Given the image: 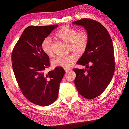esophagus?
<instances>
[{
	"label": "esophagus",
	"mask_w": 129,
	"mask_h": 129,
	"mask_svg": "<svg viewBox=\"0 0 129 129\" xmlns=\"http://www.w3.org/2000/svg\"><path fill=\"white\" fill-rule=\"evenodd\" d=\"M64 71H66V72H69L70 71H71V69L69 68H64Z\"/></svg>",
	"instance_id": "34e87169"
}]
</instances>
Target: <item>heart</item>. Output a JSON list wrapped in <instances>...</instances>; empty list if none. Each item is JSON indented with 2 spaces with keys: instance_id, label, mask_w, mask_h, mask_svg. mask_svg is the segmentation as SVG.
I'll return each mask as SVG.
<instances>
[{
  "instance_id": "heart-1",
  "label": "heart",
  "mask_w": 129,
  "mask_h": 129,
  "mask_svg": "<svg viewBox=\"0 0 129 129\" xmlns=\"http://www.w3.org/2000/svg\"><path fill=\"white\" fill-rule=\"evenodd\" d=\"M56 36L64 42L69 43L70 50L75 53L58 56L52 60V64L54 67L63 68L71 67L78 57L76 53L81 55L86 50L89 43L88 34L84 31L78 32L76 29L73 27L64 26L57 31ZM41 48L46 55L50 57L53 56L52 40L49 38L47 37L43 40L41 42Z\"/></svg>"
}]
</instances>
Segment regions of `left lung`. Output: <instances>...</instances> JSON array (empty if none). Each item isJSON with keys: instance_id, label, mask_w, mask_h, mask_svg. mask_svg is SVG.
<instances>
[{"instance_id": "obj_1", "label": "left lung", "mask_w": 129, "mask_h": 129, "mask_svg": "<svg viewBox=\"0 0 129 129\" xmlns=\"http://www.w3.org/2000/svg\"><path fill=\"white\" fill-rule=\"evenodd\" d=\"M73 24L83 26L89 38L88 47L76 63L85 66L88 69H73L76 73L74 82L81 96L92 99L102 93L114 75L115 62L112 40L106 28L95 20L84 18Z\"/></svg>"}]
</instances>
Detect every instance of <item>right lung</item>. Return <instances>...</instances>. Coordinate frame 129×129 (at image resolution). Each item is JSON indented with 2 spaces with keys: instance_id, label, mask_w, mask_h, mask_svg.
Returning a JSON list of instances; mask_svg holds the SVG:
<instances>
[{
  "instance_id": "1",
  "label": "right lung",
  "mask_w": 129,
  "mask_h": 129,
  "mask_svg": "<svg viewBox=\"0 0 129 129\" xmlns=\"http://www.w3.org/2000/svg\"><path fill=\"white\" fill-rule=\"evenodd\" d=\"M58 26H28L12 52L13 72L21 92L30 102L40 106L56 101L65 74L61 67L45 73L50 66L49 57L41 48L43 40Z\"/></svg>"
}]
</instances>
